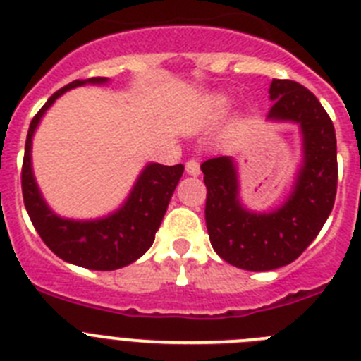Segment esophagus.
Segmentation results:
<instances>
[{
    "mask_svg": "<svg viewBox=\"0 0 361 361\" xmlns=\"http://www.w3.org/2000/svg\"><path fill=\"white\" fill-rule=\"evenodd\" d=\"M186 173L191 175V177H199L200 175V164L195 159H190V161L186 162Z\"/></svg>",
    "mask_w": 361,
    "mask_h": 361,
    "instance_id": "esophagus-1",
    "label": "esophagus"
}]
</instances>
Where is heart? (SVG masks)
Instances as JSON below:
<instances>
[{
	"label": "heart",
	"instance_id": "obj_1",
	"mask_svg": "<svg viewBox=\"0 0 361 361\" xmlns=\"http://www.w3.org/2000/svg\"><path fill=\"white\" fill-rule=\"evenodd\" d=\"M224 103H226L224 97H219V99H216V101H215V106H222V104H224Z\"/></svg>",
	"mask_w": 361,
	"mask_h": 361
}]
</instances>
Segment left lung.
Instances as JSON below:
<instances>
[{
    "mask_svg": "<svg viewBox=\"0 0 361 361\" xmlns=\"http://www.w3.org/2000/svg\"><path fill=\"white\" fill-rule=\"evenodd\" d=\"M269 99L267 121L298 124L302 135V164L282 206L271 212L245 208L237 162L228 155L200 164L213 250L245 271L276 269L296 260L324 228L336 197V135L320 101L289 79H273Z\"/></svg>",
    "mask_w": 361,
    "mask_h": 361,
    "instance_id": "left-lung-1",
    "label": "left lung"
}]
</instances>
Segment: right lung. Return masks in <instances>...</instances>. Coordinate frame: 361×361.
<instances>
[{"label": "right lung", "instance_id": "1", "mask_svg": "<svg viewBox=\"0 0 361 361\" xmlns=\"http://www.w3.org/2000/svg\"><path fill=\"white\" fill-rule=\"evenodd\" d=\"M106 82V78L73 81L57 90L44 103L28 128L21 170L25 208L44 244L65 262L97 271H114L128 266L152 247L171 195L184 173L183 164L162 166L159 162H149L137 177L128 199L116 212L101 219H65L50 209L32 171V137L41 117L65 92L82 85Z\"/></svg>", "mask_w": 361, "mask_h": 361}]
</instances>
